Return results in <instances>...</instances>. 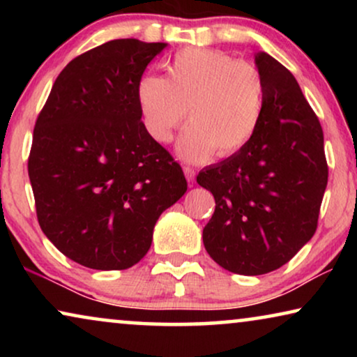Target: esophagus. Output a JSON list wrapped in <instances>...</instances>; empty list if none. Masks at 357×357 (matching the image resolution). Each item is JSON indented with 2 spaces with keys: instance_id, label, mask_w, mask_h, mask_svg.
Masks as SVG:
<instances>
[{
  "instance_id": "1",
  "label": "esophagus",
  "mask_w": 357,
  "mask_h": 357,
  "mask_svg": "<svg viewBox=\"0 0 357 357\" xmlns=\"http://www.w3.org/2000/svg\"><path fill=\"white\" fill-rule=\"evenodd\" d=\"M183 172H185V177H187V180H188V183H193L195 177H197V172H195V169L190 167V165H185Z\"/></svg>"
}]
</instances>
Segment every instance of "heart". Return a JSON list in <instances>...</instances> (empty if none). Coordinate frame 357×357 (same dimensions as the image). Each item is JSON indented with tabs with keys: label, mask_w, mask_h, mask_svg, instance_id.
<instances>
[{
	"label": "heart",
	"mask_w": 357,
	"mask_h": 357,
	"mask_svg": "<svg viewBox=\"0 0 357 357\" xmlns=\"http://www.w3.org/2000/svg\"><path fill=\"white\" fill-rule=\"evenodd\" d=\"M169 76L146 75L136 97L148 135L170 143L187 120L177 144L180 158L203 162L216 153L229 158L255 136L265 110V82L252 63L211 48H185L172 58Z\"/></svg>",
	"instance_id": "b5f03b06"
}]
</instances>
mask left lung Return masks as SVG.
<instances>
[{
    "label": "left lung",
    "instance_id": "left-lung-1",
    "mask_svg": "<svg viewBox=\"0 0 357 357\" xmlns=\"http://www.w3.org/2000/svg\"><path fill=\"white\" fill-rule=\"evenodd\" d=\"M255 61L265 82L255 136L197 177L216 202L204 248L224 270L247 276L278 270L310 241L328 182L324 130L296 77L268 53Z\"/></svg>",
    "mask_w": 357,
    "mask_h": 357
}]
</instances>
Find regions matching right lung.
Here are the masks:
<instances>
[{
    "label": "right lung",
    "mask_w": 357,
    "mask_h": 357,
    "mask_svg": "<svg viewBox=\"0 0 357 357\" xmlns=\"http://www.w3.org/2000/svg\"><path fill=\"white\" fill-rule=\"evenodd\" d=\"M167 43L119 38L76 56L33 126L29 178L42 231L92 270L148 253L162 211L183 197L178 162L146 131L136 89Z\"/></svg>",
    "instance_id": "1"
}]
</instances>
